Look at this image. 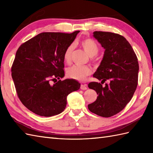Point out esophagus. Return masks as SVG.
<instances>
[{
	"mask_svg": "<svg viewBox=\"0 0 153 153\" xmlns=\"http://www.w3.org/2000/svg\"><path fill=\"white\" fill-rule=\"evenodd\" d=\"M80 88H81V89H82V90H86L87 89V84H82V85H81Z\"/></svg>",
	"mask_w": 153,
	"mask_h": 153,
	"instance_id": "obj_1",
	"label": "esophagus"
}]
</instances>
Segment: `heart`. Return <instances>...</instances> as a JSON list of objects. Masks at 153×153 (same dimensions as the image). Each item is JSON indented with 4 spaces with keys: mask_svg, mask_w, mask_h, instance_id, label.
Returning <instances> with one entry per match:
<instances>
[{
    "mask_svg": "<svg viewBox=\"0 0 153 153\" xmlns=\"http://www.w3.org/2000/svg\"><path fill=\"white\" fill-rule=\"evenodd\" d=\"M81 46L89 56H95L99 52L98 45L91 39H83L80 41ZM74 49V45L70 44L66 47L63 54L64 60L66 63L69 64L71 62V54ZM92 70L87 66H73L68 68L66 71L67 76L70 79L83 82L85 81L87 76L91 74Z\"/></svg>",
    "mask_w": 153,
    "mask_h": 153,
    "instance_id": "b5f03b06",
    "label": "heart"
}]
</instances>
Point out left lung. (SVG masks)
I'll list each match as a JSON object with an SVG mask.
<instances>
[{"label": "left lung", "mask_w": 153, "mask_h": 153, "mask_svg": "<svg viewBox=\"0 0 153 153\" xmlns=\"http://www.w3.org/2000/svg\"><path fill=\"white\" fill-rule=\"evenodd\" d=\"M93 36L105 49L93 77L102 80V83L107 80L110 83L105 87L100 83H89V88L95 90L98 97L88 108L97 115L108 118L122 111L134 95L138 83V60L131 45L122 35L95 31Z\"/></svg>", "instance_id": "left-lung-1"}]
</instances>
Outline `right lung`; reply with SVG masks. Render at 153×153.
Returning <instances> with one entry per match:
<instances>
[{
    "label": "right lung",
    "instance_id": "1",
    "mask_svg": "<svg viewBox=\"0 0 153 153\" xmlns=\"http://www.w3.org/2000/svg\"><path fill=\"white\" fill-rule=\"evenodd\" d=\"M79 32H43L16 51L11 69L16 93L23 105L36 114L48 117L61 113L67 96L79 89L77 81L60 79L64 76V51Z\"/></svg>",
    "mask_w": 153,
    "mask_h": 153
}]
</instances>
